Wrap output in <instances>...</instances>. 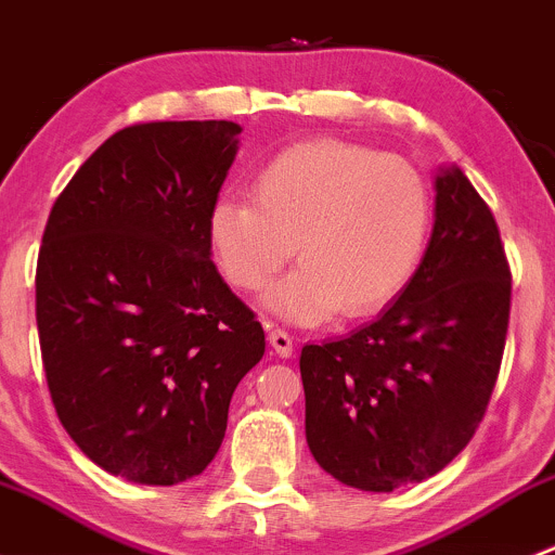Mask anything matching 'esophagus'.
Segmentation results:
<instances>
[{
	"label": "esophagus",
	"instance_id": "obj_1",
	"mask_svg": "<svg viewBox=\"0 0 555 555\" xmlns=\"http://www.w3.org/2000/svg\"><path fill=\"white\" fill-rule=\"evenodd\" d=\"M268 340H271L273 351H276L279 357H289V354H293V338H289L287 330L271 327V330H268Z\"/></svg>",
	"mask_w": 555,
	"mask_h": 555
}]
</instances>
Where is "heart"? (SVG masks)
<instances>
[{
  "label": "heart",
  "instance_id": "heart-1",
  "mask_svg": "<svg viewBox=\"0 0 555 555\" xmlns=\"http://www.w3.org/2000/svg\"><path fill=\"white\" fill-rule=\"evenodd\" d=\"M231 287L260 293L295 268L268 306L300 324L371 317L416 276L433 231V193L408 160L365 144L313 139L273 155L255 201L220 198L206 220Z\"/></svg>",
  "mask_w": 555,
  "mask_h": 555
}]
</instances>
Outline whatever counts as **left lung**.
<instances>
[{"instance_id":"left-lung-1","label":"left lung","mask_w":555,"mask_h":555,"mask_svg":"<svg viewBox=\"0 0 555 555\" xmlns=\"http://www.w3.org/2000/svg\"><path fill=\"white\" fill-rule=\"evenodd\" d=\"M507 319L511 266L494 215L462 169H440L413 282L376 322L300 351L319 467L362 491L440 473L483 422Z\"/></svg>"}]
</instances>
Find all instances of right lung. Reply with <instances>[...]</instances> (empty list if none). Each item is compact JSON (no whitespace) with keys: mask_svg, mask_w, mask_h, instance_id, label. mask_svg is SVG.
Returning <instances> with one entry per match:
<instances>
[{"mask_svg":"<svg viewBox=\"0 0 555 555\" xmlns=\"http://www.w3.org/2000/svg\"><path fill=\"white\" fill-rule=\"evenodd\" d=\"M238 133L231 120L122 128L44 225L37 330L55 413L91 462L133 483L204 473L233 391L266 351L206 231Z\"/></svg>","mask_w":555,"mask_h":555,"instance_id":"1","label":"right lung"}]
</instances>
